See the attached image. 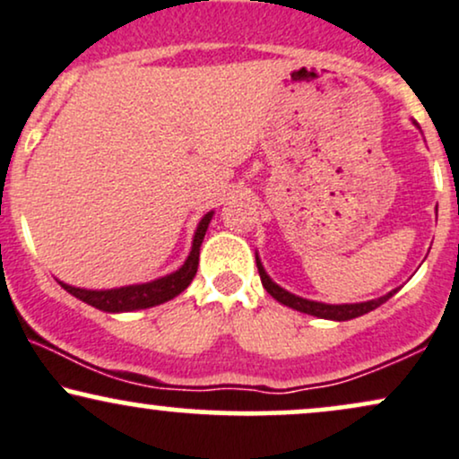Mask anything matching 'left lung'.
Wrapping results in <instances>:
<instances>
[{
	"label": "left lung",
	"instance_id": "obj_1",
	"mask_svg": "<svg viewBox=\"0 0 459 459\" xmlns=\"http://www.w3.org/2000/svg\"><path fill=\"white\" fill-rule=\"evenodd\" d=\"M256 267H258V275H261V282H263V286H264V290H267L269 295L273 297V299H278L280 303H284V306L292 307V310L303 312V314H312V316H318V318L351 320V318L363 316V314L377 310L378 306H383V303L387 301L389 297H394V292H395V290H391L389 295L380 297V299H372V301L344 303V306H329V303H318V301L301 299V297L290 295L289 290L280 289V286L275 284V282H272V278H269V275L264 273V269H263L261 261H258V256H256Z\"/></svg>",
	"mask_w": 459,
	"mask_h": 459
}]
</instances>
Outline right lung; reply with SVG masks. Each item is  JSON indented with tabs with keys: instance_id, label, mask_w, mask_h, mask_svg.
Here are the masks:
<instances>
[{
	"instance_id": "add662e5",
	"label": "right lung",
	"mask_w": 459,
	"mask_h": 459,
	"mask_svg": "<svg viewBox=\"0 0 459 459\" xmlns=\"http://www.w3.org/2000/svg\"><path fill=\"white\" fill-rule=\"evenodd\" d=\"M212 215L213 212H209L205 218L198 222L192 252L190 256H187V261L181 264L179 272L164 275V278L153 280V282H147V284L124 286V289H110V290H87V289H74V286L64 284V282L59 284H62L70 295H74L76 299L90 303V306L104 312H132V310H145V307L160 306V303L173 299V297L179 295L181 290H186L187 284H190L192 278L196 275L198 254H201L203 237L207 233V226L212 222Z\"/></svg>"
}]
</instances>
